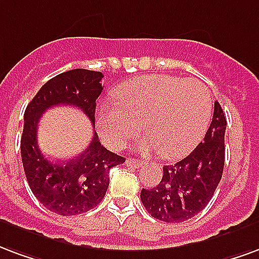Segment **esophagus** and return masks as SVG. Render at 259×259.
Masks as SVG:
<instances>
[{"instance_id":"esophagus-1","label":"esophagus","mask_w":259,"mask_h":259,"mask_svg":"<svg viewBox=\"0 0 259 259\" xmlns=\"http://www.w3.org/2000/svg\"><path fill=\"white\" fill-rule=\"evenodd\" d=\"M125 165H127V167H134V168H139V167H142L143 165V161H141V160H135V158H127Z\"/></svg>"}]
</instances>
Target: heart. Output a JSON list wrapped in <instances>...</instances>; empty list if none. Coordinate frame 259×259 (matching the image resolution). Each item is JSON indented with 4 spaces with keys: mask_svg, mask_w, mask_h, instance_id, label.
I'll return each instance as SVG.
<instances>
[{
    "mask_svg": "<svg viewBox=\"0 0 259 259\" xmlns=\"http://www.w3.org/2000/svg\"><path fill=\"white\" fill-rule=\"evenodd\" d=\"M117 105L101 103L96 125L110 148H121L141 130L143 153L160 152L175 160L189 154L204 138L212 114L208 87L196 78L152 74L124 82L114 91Z\"/></svg>",
    "mask_w": 259,
    "mask_h": 259,
    "instance_id": "obj_1",
    "label": "heart"
}]
</instances>
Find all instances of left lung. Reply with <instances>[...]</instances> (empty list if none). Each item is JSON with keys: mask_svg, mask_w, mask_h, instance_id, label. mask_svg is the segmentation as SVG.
<instances>
[{"mask_svg": "<svg viewBox=\"0 0 259 259\" xmlns=\"http://www.w3.org/2000/svg\"><path fill=\"white\" fill-rule=\"evenodd\" d=\"M226 118L218 102L204 141L188 157L164 165L163 178L156 188L142 189L141 200L156 220L184 222L208 204L220 184L225 164Z\"/></svg>", "mask_w": 259, "mask_h": 259, "instance_id": "8db88e82", "label": "left lung"}]
</instances>
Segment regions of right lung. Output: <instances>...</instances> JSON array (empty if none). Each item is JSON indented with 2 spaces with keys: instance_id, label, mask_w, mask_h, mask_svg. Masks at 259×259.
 I'll return each instance as SVG.
<instances>
[{
  "instance_id": "right-lung-1",
  "label": "right lung",
  "mask_w": 259,
  "mask_h": 259,
  "mask_svg": "<svg viewBox=\"0 0 259 259\" xmlns=\"http://www.w3.org/2000/svg\"><path fill=\"white\" fill-rule=\"evenodd\" d=\"M101 71L69 70L55 75L39 88L24 111L20 153L26 178L35 199L55 214L70 217L99 204L109 188L110 168L125 158L107 150L94 131L92 141L80 156L56 161L44 157L37 142L42 113L58 105H71L84 111L95 125L96 99L102 94Z\"/></svg>"
}]
</instances>
